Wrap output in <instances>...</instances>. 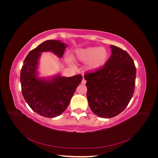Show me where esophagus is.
Instances as JSON below:
<instances>
[{"instance_id":"esophagus-1","label":"esophagus","mask_w":158,"mask_h":158,"mask_svg":"<svg viewBox=\"0 0 158 158\" xmlns=\"http://www.w3.org/2000/svg\"><path fill=\"white\" fill-rule=\"evenodd\" d=\"M85 83H86V80H85L84 78H83L82 80V84H85Z\"/></svg>"}]
</instances>
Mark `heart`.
I'll list each match as a JSON object with an SVG mask.
<instances>
[{"mask_svg":"<svg viewBox=\"0 0 158 158\" xmlns=\"http://www.w3.org/2000/svg\"><path fill=\"white\" fill-rule=\"evenodd\" d=\"M74 59L85 63V69L94 72L102 69L108 59V51L103 47H88L80 48L74 51ZM69 60L70 59L69 58Z\"/></svg>","mask_w":158,"mask_h":158,"instance_id":"obj_1","label":"heart"}]
</instances>
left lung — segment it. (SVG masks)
Here are the masks:
<instances>
[{"instance_id":"obj_1","label":"left lung","mask_w":158,"mask_h":158,"mask_svg":"<svg viewBox=\"0 0 158 158\" xmlns=\"http://www.w3.org/2000/svg\"><path fill=\"white\" fill-rule=\"evenodd\" d=\"M111 55L102 69L85 73L87 98L91 110L102 118L123 111L133 96L136 69L128 52L110 45Z\"/></svg>"}]
</instances>
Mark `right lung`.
I'll return each instance as SVG.
<instances>
[{
  "label": "right lung",
  "instance_id": "add662e5",
  "mask_svg": "<svg viewBox=\"0 0 158 158\" xmlns=\"http://www.w3.org/2000/svg\"><path fill=\"white\" fill-rule=\"evenodd\" d=\"M66 47L60 41L47 40L31 50L23 61L20 73L23 97L33 111L41 116L53 118L60 115L82 81L80 74L67 78L58 75L50 80L37 76L41 52L50 51L61 58Z\"/></svg>",
  "mask_w": 158,
  "mask_h": 158
}]
</instances>
